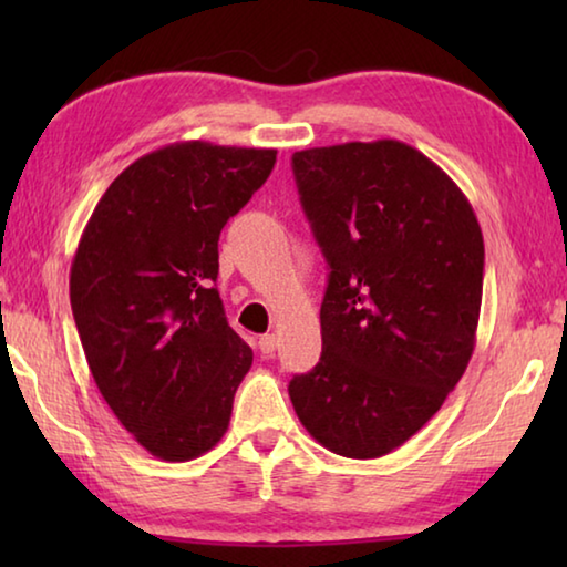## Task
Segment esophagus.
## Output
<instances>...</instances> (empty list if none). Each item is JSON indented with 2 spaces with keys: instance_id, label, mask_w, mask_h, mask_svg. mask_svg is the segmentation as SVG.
Returning a JSON list of instances; mask_svg holds the SVG:
<instances>
[{
  "instance_id": "1",
  "label": "esophagus",
  "mask_w": 567,
  "mask_h": 567,
  "mask_svg": "<svg viewBox=\"0 0 567 567\" xmlns=\"http://www.w3.org/2000/svg\"><path fill=\"white\" fill-rule=\"evenodd\" d=\"M277 334H262L260 338V350H262V354H272L275 350H277Z\"/></svg>"
}]
</instances>
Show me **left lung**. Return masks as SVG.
Instances as JSON below:
<instances>
[{
  "label": "left lung",
  "mask_w": 567,
  "mask_h": 567,
  "mask_svg": "<svg viewBox=\"0 0 567 567\" xmlns=\"http://www.w3.org/2000/svg\"><path fill=\"white\" fill-rule=\"evenodd\" d=\"M292 172L330 265L322 358L290 380L292 408L330 453L382 457L435 415L473 358L483 233L463 189L405 142L302 150Z\"/></svg>",
  "instance_id": "1"
}]
</instances>
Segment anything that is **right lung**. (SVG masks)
Returning a JSON list of instances; mask_svg holds the SVG:
<instances>
[{"label": "right lung", "mask_w": 567, "mask_h": 567, "mask_svg": "<svg viewBox=\"0 0 567 567\" xmlns=\"http://www.w3.org/2000/svg\"><path fill=\"white\" fill-rule=\"evenodd\" d=\"M275 157L203 140L159 147L112 182L76 245L70 300L92 378L124 430L167 463L223 440L252 368L215 287L217 243Z\"/></svg>", "instance_id": "obj_1"}]
</instances>
